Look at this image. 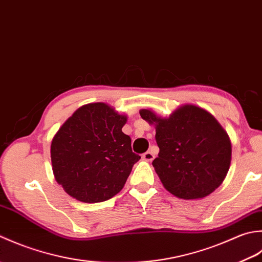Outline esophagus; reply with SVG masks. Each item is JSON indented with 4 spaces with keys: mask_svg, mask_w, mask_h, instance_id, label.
<instances>
[{
    "mask_svg": "<svg viewBox=\"0 0 262 262\" xmlns=\"http://www.w3.org/2000/svg\"><path fill=\"white\" fill-rule=\"evenodd\" d=\"M142 158L145 159V161H147V162H151L152 159L155 158V155L151 151H147V152H145V154L142 155Z\"/></svg>",
    "mask_w": 262,
    "mask_h": 262,
    "instance_id": "esophagus-1",
    "label": "esophagus"
}]
</instances>
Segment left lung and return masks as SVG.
Wrapping results in <instances>:
<instances>
[{
	"mask_svg": "<svg viewBox=\"0 0 262 262\" xmlns=\"http://www.w3.org/2000/svg\"><path fill=\"white\" fill-rule=\"evenodd\" d=\"M139 113L156 129L159 152L152 166L168 192L181 199H200L223 183L231 165L232 145L209 112L186 104L168 117L150 110Z\"/></svg>",
	"mask_w": 262,
	"mask_h": 262,
	"instance_id": "left-lung-1",
	"label": "left lung"
}]
</instances>
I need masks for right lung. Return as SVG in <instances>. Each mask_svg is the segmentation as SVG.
<instances>
[{
	"mask_svg": "<svg viewBox=\"0 0 262 262\" xmlns=\"http://www.w3.org/2000/svg\"><path fill=\"white\" fill-rule=\"evenodd\" d=\"M126 116L105 103L78 108L51 145L53 173L72 198L87 204L106 201L123 189L140 156L122 132Z\"/></svg>",
	"mask_w": 262,
	"mask_h": 262,
	"instance_id": "add662e5",
	"label": "right lung"
}]
</instances>
